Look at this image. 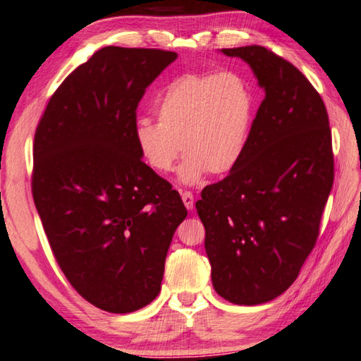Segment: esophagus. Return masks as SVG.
Segmentation results:
<instances>
[{
  "label": "esophagus",
  "instance_id": "34e87169",
  "mask_svg": "<svg viewBox=\"0 0 361 361\" xmlns=\"http://www.w3.org/2000/svg\"><path fill=\"white\" fill-rule=\"evenodd\" d=\"M181 199H183V203H185V207L188 209L194 208V195H192V192H189V191L181 192Z\"/></svg>",
  "mask_w": 361,
  "mask_h": 361
}]
</instances>
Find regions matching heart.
Instances as JSON below:
<instances>
[{
	"label": "heart",
	"mask_w": 361,
	"mask_h": 361,
	"mask_svg": "<svg viewBox=\"0 0 361 361\" xmlns=\"http://www.w3.org/2000/svg\"><path fill=\"white\" fill-rule=\"evenodd\" d=\"M156 121L140 120L134 142L142 161L159 175L178 169L183 186L208 173L227 175L245 156L254 120V96L235 72L183 74L170 82L154 106Z\"/></svg>",
	"instance_id": "1"
}]
</instances>
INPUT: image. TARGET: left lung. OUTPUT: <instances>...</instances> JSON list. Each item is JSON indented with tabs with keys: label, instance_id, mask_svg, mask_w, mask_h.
<instances>
[{
	"label": "left lung",
	"instance_id": "left-lung-1",
	"mask_svg": "<svg viewBox=\"0 0 361 361\" xmlns=\"http://www.w3.org/2000/svg\"><path fill=\"white\" fill-rule=\"evenodd\" d=\"M252 69L265 99L245 156L195 203L214 290L235 305L279 297L316 245L335 166L325 104L301 72L260 45L222 49Z\"/></svg>",
	"mask_w": 361,
	"mask_h": 361
}]
</instances>
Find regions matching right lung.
<instances>
[{
    "instance_id": "1",
    "label": "right lung",
    "mask_w": 361,
    "mask_h": 361,
    "mask_svg": "<svg viewBox=\"0 0 361 361\" xmlns=\"http://www.w3.org/2000/svg\"><path fill=\"white\" fill-rule=\"evenodd\" d=\"M175 51L104 47L58 87L35 135L32 199L72 287L99 310L134 312L158 297L188 212L142 161L135 110Z\"/></svg>"
}]
</instances>
